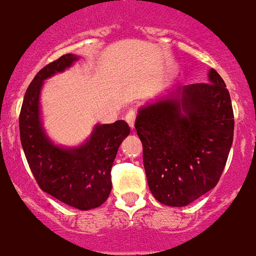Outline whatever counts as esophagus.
Instances as JSON below:
<instances>
[{"instance_id": "1", "label": "esophagus", "mask_w": 256, "mask_h": 256, "mask_svg": "<svg viewBox=\"0 0 256 256\" xmlns=\"http://www.w3.org/2000/svg\"><path fill=\"white\" fill-rule=\"evenodd\" d=\"M134 118H136V114H134V110H130V111L126 114V122H128V126H130V130L134 128Z\"/></svg>"}]
</instances>
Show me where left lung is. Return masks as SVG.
<instances>
[{
  "label": "left lung",
  "mask_w": 256,
  "mask_h": 256,
  "mask_svg": "<svg viewBox=\"0 0 256 256\" xmlns=\"http://www.w3.org/2000/svg\"><path fill=\"white\" fill-rule=\"evenodd\" d=\"M209 83L176 86L138 108L134 128L153 197L181 208L220 181L234 136L226 84L214 68Z\"/></svg>",
  "instance_id": "obj_1"
}]
</instances>
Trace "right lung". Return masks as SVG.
Returning a JSON list of instances; mask_svg holds the SVG:
<instances>
[{
  "instance_id": "obj_1",
  "label": "right lung",
  "mask_w": 256,
  "mask_h": 256,
  "mask_svg": "<svg viewBox=\"0 0 256 256\" xmlns=\"http://www.w3.org/2000/svg\"><path fill=\"white\" fill-rule=\"evenodd\" d=\"M75 54L44 67L28 86L20 115L24 156L40 188L63 204L79 210L99 208L111 193V168L122 140L130 130L124 120L96 124L83 144L67 148L47 136L40 118V91L46 79L76 62Z\"/></svg>"
}]
</instances>
